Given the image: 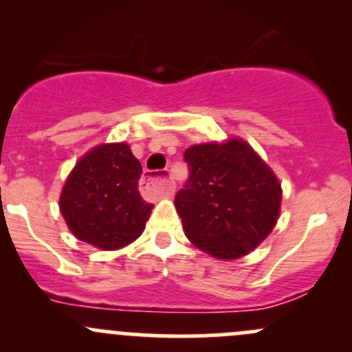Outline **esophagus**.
Returning a JSON list of instances; mask_svg holds the SVG:
<instances>
[{
	"label": "esophagus",
	"mask_w": 352,
	"mask_h": 352,
	"mask_svg": "<svg viewBox=\"0 0 352 352\" xmlns=\"http://www.w3.org/2000/svg\"><path fill=\"white\" fill-rule=\"evenodd\" d=\"M146 182L150 184V186H153L155 189H158L160 194H163V196H172L173 190H175V184H173L172 180L166 179V177H160V179H156V177H148Z\"/></svg>",
	"instance_id": "obj_1"
}]
</instances>
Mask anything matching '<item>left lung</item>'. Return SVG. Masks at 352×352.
<instances>
[{"mask_svg": "<svg viewBox=\"0 0 352 352\" xmlns=\"http://www.w3.org/2000/svg\"><path fill=\"white\" fill-rule=\"evenodd\" d=\"M184 160L189 179L175 196L186 236L223 261L247 255L276 226L281 184L248 143L194 144Z\"/></svg>", "mask_w": 352, "mask_h": 352, "instance_id": "8db88e82", "label": "left lung"}]
</instances>
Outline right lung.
<instances>
[{
  "mask_svg": "<svg viewBox=\"0 0 352 352\" xmlns=\"http://www.w3.org/2000/svg\"><path fill=\"white\" fill-rule=\"evenodd\" d=\"M143 168L129 144H98L74 165L63 187L59 209L81 242L117 250L138 239L153 204L138 189Z\"/></svg>",
  "mask_w": 352,
  "mask_h": 352,
  "instance_id": "right-lung-1",
  "label": "right lung"
}]
</instances>
